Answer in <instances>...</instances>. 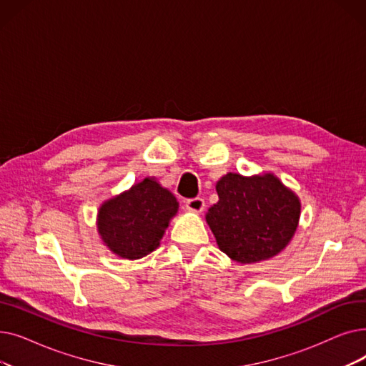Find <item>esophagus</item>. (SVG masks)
Listing matches in <instances>:
<instances>
[{"label":"esophagus","mask_w":366,"mask_h":366,"mask_svg":"<svg viewBox=\"0 0 366 366\" xmlns=\"http://www.w3.org/2000/svg\"><path fill=\"white\" fill-rule=\"evenodd\" d=\"M185 207L189 210V212L193 214H200L202 210L204 209V200L200 199V197H196V199H189L185 202Z\"/></svg>","instance_id":"esophagus-1"}]
</instances>
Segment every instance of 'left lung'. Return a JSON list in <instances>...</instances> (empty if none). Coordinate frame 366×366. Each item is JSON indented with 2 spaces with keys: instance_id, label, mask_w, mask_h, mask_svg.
I'll return each mask as SVG.
<instances>
[{
  "instance_id": "1",
  "label": "left lung",
  "mask_w": 366,
  "mask_h": 366,
  "mask_svg": "<svg viewBox=\"0 0 366 366\" xmlns=\"http://www.w3.org/2000/svg\"><path fill=\"white\" fill-rule=\"evenodd\" d=\"M218 203L206 222L224 254L240 264L267 261L292 240L301 215L300 197L272 172L227 173L217 182Z\"/></svg>"
}]
</instances>
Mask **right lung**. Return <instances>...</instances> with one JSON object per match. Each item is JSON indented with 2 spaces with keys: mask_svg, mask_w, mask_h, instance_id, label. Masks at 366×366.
Masks as SVG:
<instances>
[{
  "mask_svg": "<svg viewBox=\"0 0 366 366\" xmlns=\"http://www.w3.org/2000/svg\"><path fill=\"white\" fill-rule=\"evenodd\" d=\"M179 203L156 179L145 178L98 209L96 228L104 244L123 259H139L160 246Z\"/></svg>",
  "mask_w": 366,
  "mask_h": 366,
  "instance_id": "1",
  "label": "right lung"
}]
</instances>
